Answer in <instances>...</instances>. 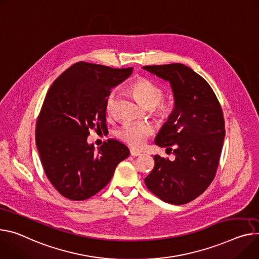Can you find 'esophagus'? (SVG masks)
Returning <instances> with one entry per match:
<instances>
[{
	"label": "esophagus",
	"mask_w": 259,
	"mask_h": 259,
	"mask_svg": "<svg viewBox=\"0 0 259 259\" xmlns=\"http://www.w3.org/2000/svg\"><path fill=\"white\" fill-rule=\"evenodd\" d=\"M130 154H131V156H134V157H136V156H140V155H143V154H142V152H140V151H137V150H133V149H131V150H130Z\"/></svg>",
	"instance_id": "1"
}]
</instances>
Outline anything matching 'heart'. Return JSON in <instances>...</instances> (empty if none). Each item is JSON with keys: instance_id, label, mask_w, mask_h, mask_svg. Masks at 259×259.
I'll return each mask as SVG.
<instances>
[{"instance_id": "b5f03b06", "label": "heart", "mask_w": 259, "mask_h": 259, "mask_svg": "<svg viewBox=\"0 0 259 259\" xmlns=\"http://www.w3.org/2000/svg\"><path fill=\"white\" fill-rule=\"evenodd\" d=\"M130 90L147 107H154L155 112L159 116L165 117L168 114L169 105L162 101L164 91L154 80L147 77H137L131 82ZM114 100L115 92L111 91L105 100V110L107 113L112 112ZM153 133L154 128L150 124L128 122L116 131V136L132 148H142Z\"/></svg>"}]
</instances>
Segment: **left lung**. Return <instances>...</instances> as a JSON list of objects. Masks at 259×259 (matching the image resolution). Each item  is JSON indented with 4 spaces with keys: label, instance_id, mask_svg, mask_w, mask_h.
Returning a JSON list of instances; mask_svg holds the SVG:
<instances>
[{
    "label": "left lung",
    "instance_id": "1",
    "mask_svg": "<svg viewBox=\"0 0 259 259\" xmlns=\"http://www.w3.org/2000/svg\"><path fill=\"white\" fill-rule=\"evenodd\" d=\"M144 69L171 84L175 109L155 143L175 147L176 156L174 161L154 156L145 183L161 200L185 204L202 194L216 176L225 136L223 111L213 89L191 68L174 63Z\"/></svg>",
    "mask_w": 259,
    "mask_h": 259
}]
</instances>
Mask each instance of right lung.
Wrapping results in <instances>:
<instances>
[{"label":"right lung","instance_id":"1","mask_svg":"<svg viewBox=\"0 0 259 259\" xmlns=\"http://www.w3.org/2000/svg\"><path fill=\"white\" fill-rule=\"evenodd\" d=\"M132 70L78 62L46 94L37 117L36 145L46 177L64 197L84 200L95 195L129 156V149L115 139L95 152L87 138L92 129H107L105 100Z\"/></svg>","mask_w":259,"mask_h":259}]
</instances>
